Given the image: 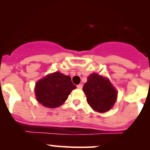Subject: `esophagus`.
Here are the masks:
<instances>
[{
  "label": "esophagus",
  "instance_id": "1",
  "mask_svg": "<svg viewBox=\"0 0 150 150\" xmlns=\"http://www.w3.org/2000/svg\"><path fill=\"white\" fill-rule=\"evenodd\" d=\"M77 88H78V89H82V88H83V85H82V84H79V85H78V86H77Z\"/></svg>",
  "mask_w": 150,
  "mask_h": 150
}]
</instances>
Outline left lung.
I'll return each instance as SVG.
<instances>
[{
	"instance_id": "left-lung-1",
	"label": "left lung",
	"mask_w": 150,
	"mask_h": 150,
	"mask_svg": "<svg viewBox=\"0 0 150 150\" xmlns=\"http://www.w3.org/2000/svg\"><path fill=\"white\" fill-rule=\"evenodd\" d=\"M83 91L87 98L88 104L99 112L110 110L117 99V91L110 81L96 73L88 77Z\"/></svg>"
}]
</instances>
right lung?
<instances>
[{"instance_id": "1", "label": "right lung", "mask_w": 150, "mask_h": 150, "mask_svg": "<svg viewBox=\"0 0 150 150\" xmlns=\"http://www.w3.org/2000/svg\"><path fill=\"white\" fill-rule=\"evenodd\" d=\"M76 88L69 75L59 72L48 75L35 85L36 99L44 107L56 108L64 103L70 92Z\"/></svg>"}]
</instances>
